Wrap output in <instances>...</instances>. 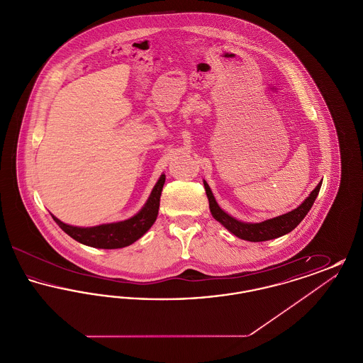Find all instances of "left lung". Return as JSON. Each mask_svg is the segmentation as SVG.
Segmentation results:
<instances>
[{
	"label": "left lung",
	"mask_w": 363,
	"mask_h": 363,
	"mask_svg": "<svg viewBox=\"0 0 363 363\" xmlns=\"http://www.w3.org/2000/svg\"><path fill=\"white\" fill-rule=\"evenodd\" d=\"M321 184H323V181L315 186V189L311 191L309 197L299 207L295 208L291 212H287V213L277 216L274 219L264 220L261 223H245V222L237 220L235 218L230 216L228 213H225L222 208L218 206V203H216V200H215V197L211 191V188L208 186L206 181H204V188H206V193H207L211 213L219 223H222L231 234H234L235 237H238L241 240L250 242H262L275 240V238H279V237L293 231L294 228L303 220V218L311 211L313 203L315 201V199L318 196Z\"/></svg>",
	"instance_id": "1"
}]
</instances>
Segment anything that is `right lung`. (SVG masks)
I'll return each instance as SVG.
<instances>
[{
	"label": "right lung",
	"instance_id": "1",
	"mask_svg": "<svg viewBox=\"0 0 363 363\" xmlns=\"http://www.w3.org/2000/svg\"><path fill=\"white\" fill-rule=\"evenodd\" d=\"M164 181L166 175L162 174L144 207L128 220L94 227H77L61 222L54 215H52V219L73 240L86 246L98 249H120L129 246L141 238L151 228V225L155 223Z\"/></svg>",
	"mask_w": 363,
	"mask_h": 363
}]
</instances>
